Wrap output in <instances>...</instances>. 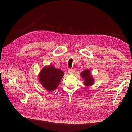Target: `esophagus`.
<instances>
[{
	"label": "esophagus",
	"mask_w": 132,
	"mask_h": 132,
	"mask_svg": "<svg viewBox=\"0 0 132 132\" xmlns=\"http://www.w3.org/2000/svg\"><path fill=\"white\" fill-rule=\"evenodd\" d=\"M74 73H75V71L73 69H69L68 70V73L69 74H74Z\"/></svg>",
	"instance_id": "obj_1"
}]
</instances>
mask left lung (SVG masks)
Returning <instances> with one entry per match:
<instances>
[{"mask_svg": "<svg viewBox=\"0 0 132 132\" xmlns=\"http://www.w3.org/2000/svg\"><path fill=\"white\" fill-rule=\"evenodd\" d=\"M82 77L84 79V84L86 86H90L94 82V79L90 75V71L89 70H85L81 73Z\"/></svg>", "mask_w": 132, "mask_h": 132, "instance_id": "8db88e82", "label": "left lung"}]
</instances>
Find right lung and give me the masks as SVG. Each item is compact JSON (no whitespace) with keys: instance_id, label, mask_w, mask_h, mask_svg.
<instances>
[{"instance_id":"1","label":"right lung","mask_w":132,"mask_h":132,"mask_svg":"<svg viewBox=\"0 0 132 132\" xmlns=\"http://www.w3.org/2000/svg\"><path fill=\"white\" fill-rule=\"evenodd\" d=\"M63 75L62 70L50 65L45 67L41 71L39 80L46 90L52 91L57 89Z\"/></svg>"}]
</instances>
